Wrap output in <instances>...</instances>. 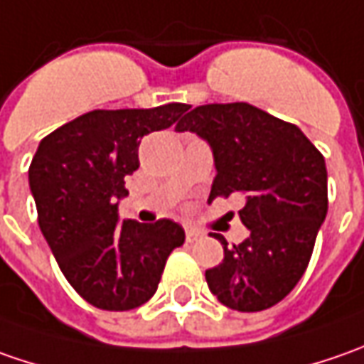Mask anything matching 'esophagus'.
I'll list each match as a JSON object with an SVG mask.
<instances>
[{
  "label": "esophagus",
  "mask_w": 364,
  "mask_h": 364,
  "mask_svg": "<svg viewBox=\"0 0 364 364\" xmlns=\"http://www.w3.org/2000/svg\"><path fill=\"white\" fill-rule=\"evenodd\" d=\"M184 231H186V241H188V243H194V241H198V239L203 237V232L192 229V227H186Z\"/></svg>",
  "instance_id": "34e87169"
}]
</instances>
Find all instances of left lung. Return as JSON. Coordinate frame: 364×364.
Returning <instances> with one entry per match:
<instances>
[{"label":"left lung","instance_id":"8db88e82","mask_svg":"<svg viewBox=\"0 0 364 364\" xmlns=\"http://www.w3.org/2000/svg\"><path fill=\"white\" fill-rule=\"evenodd\" d=\"M208 141L217 176L208 203L243 194V243L215 235L225 259L206 269L210 291L231 310L261 312L282 301L306 272L328 213L324 156L294 123L249 103L192 109L176 125Z\"/></svg>","mask_w":364,"mask_h":364}]
</instances>
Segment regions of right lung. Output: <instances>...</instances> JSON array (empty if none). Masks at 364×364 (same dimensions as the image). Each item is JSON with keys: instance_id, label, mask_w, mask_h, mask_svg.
<instances>
[{"instance_id": "right-lung-1", "label": "right lung", "mask_w": 364, "mask_h": 364, "mask_svg": "<svg viewBox=\"0 0 364 364\" xmlns=\"http://www.w3.org/2000/svg\"><path fill=\"white\" fill-rule=\"evenodd\" d=\"M190 105L97 109L64 123L36 149L28 178L38 225L58 267L95 308L125 312L158 289L166 259L184 243L170 220L119 218L125 176L139 168L141 137L174 125Z\"/></svg>"}]
</instances>
